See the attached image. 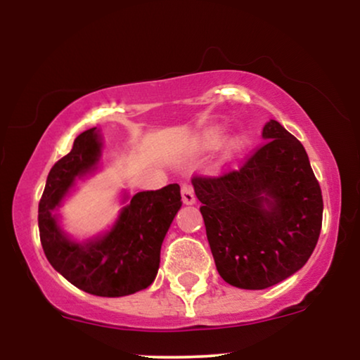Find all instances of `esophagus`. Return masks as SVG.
I'll return each mask as SVG.
<instances>
[{"mask_svg": "<svg viewBox=\"0 0 360 360\" xmlns=\"http://www.w3.org/2000/svg\"><path fill=\"white\" fill-rule=\"evenodd\" d=\"M181 199L184 204H194L195 194H194V189H192V186H189V184L181 186Z\"/></svg>", "mask_w": 360, "mask_h": 360, "instance_id": "esophagus-1", "label": "esophagus"}]
</instances>
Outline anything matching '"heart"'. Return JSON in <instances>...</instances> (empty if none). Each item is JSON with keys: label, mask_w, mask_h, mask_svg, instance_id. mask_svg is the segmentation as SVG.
<instances>
[{"label": "heart", "mask_w": 360, "mask_h": 360, "mask_svg": "<svg viewBox=\"0 0 360 360\" xmlns=\"http://www.w3.org/2000/svg\"><path fill=\"white\" fill-rule=\"evenodd\" d=\"M224 140V131L221 129H210L209 131H205L204 135V146L207 148H217ZM243 145V139L241 136H236L235 140L231 141V148H240Z\"/></svg>", "instance_id": "obj_1"}]
</instances>
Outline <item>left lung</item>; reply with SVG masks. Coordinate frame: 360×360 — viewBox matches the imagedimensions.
Here are the masks:
<instances>
[{
    "instance_id": "8db88e82",
    "label": "left lung",
    "mask_w": 360,
    "mask_h": 360,
    "mask_svg": "<svg viewBox=\"0 0 360 360\" xmlns=\"http://www.w3.org/2000/svg\"><path fill=\"white\" fill-rule=\"evenodd\" d=\"M240 168L192 178L221 279L262 290L302 269L321 231L323 197L303 145L277 120Z\"/></svg>"
}]
</instances>
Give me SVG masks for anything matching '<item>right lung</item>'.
<instances>
[{"instance_id": "1", "label": "right lung", "mask_w": 360, "mask_h": 360, "mask_svg": "<svg viewBox=\"0 0 360 360\" xmlns=\"http://www.w3.org/2000/svg\"><path fill=\"white\" fill-rule=\"evenodd\" d=\"M99 156V136L96 129H89L52 166L39 202L40 243L53 269L79 290L98 297H124L155 281L161 243L182 204L181 189L178 184H168L158 191L139 192L109 233L88 243L70 241L53 210L75 179L94 169Z\"/></svg>"}]
</instances>
